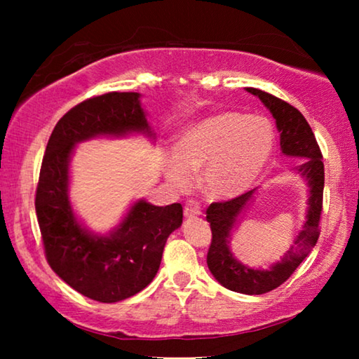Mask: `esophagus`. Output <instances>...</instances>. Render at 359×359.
<instances>
[{"instance_id": "obj_1", "label": "esophagus", "mask_w": 359, "mask_h": 359, "mask_svg": "<svg viewBox=\"0 0 359 359\" xmlns=\"http://www.w3.org/2000/svg\"><path fill=\"white\" fill-rule=\"evenodd\" d=\"M184 214L185 217H196L203 214L201 204H199L196 199H188L185 208H184Z\"/></svg>"}]
</instances>
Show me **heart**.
I'll list each match as a JSON object with an SVG mask.
<instances>
[{"mask_svg":"<svg viewBox=\"0 0 359 359\" xmlns=\"http://www.w3.org/2000/svg\"><path fill=\"white\" fill-rule=\"evenodd\" d=\"M276 142L274 126L266 117L241 111L215 112L191 125L168 161V175L185 188L191 171L203 169L205 191L234 198L252 187L269 161Z\"/></svg>","mask_w":359,"mask_h":359,"instance_id":"heart-1","label":"heart"}]
</instances>
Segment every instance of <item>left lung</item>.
Instances as JSON below:
<instances>
[{"instance_id": "1", "label": "left lung", "mask_w": 359, "mask_h": 359, "mask_svg": "<svg viewBox=\"0 0 359 359\" xmlns=\"http://www.w3.org/2000/svg\"><path fill=\"white\" fill-rule=\"evenodd\" d=\"M248 93L263 101L276 118L277 130L280 133V149L288 156L307 158L297 171L307 180L311 187L309 198L307 220L302 231L297 234L294 245L285 253L282 261H278L269 269H252L239 263L229 250L231 231H233L241 212L250 201L255 188L228 201L212 203L205 210V218L210 223L212 242L208 252V266L218 282L224 288L242 294H263L276 290L283 282H287L296 271L304 258L311 253L320 236V215L323 209V188H325V166L321 161V150L313 136V131L304 115L296 107L288 104L277 96L266 93L258 88H247Z\"/></svg>"}]
</instances>
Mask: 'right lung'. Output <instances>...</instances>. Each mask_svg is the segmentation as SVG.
I'll return each instance as SVG.
<instances>
[{"mask_svg":"<svg viewBox=\"0 0 359 359\" xmlns=\"http://www.w3.org/2000/svg\"><path fill=\"white\" fill-rule=\"evenodd\" d=\"M128 133L151 136L139 93L111 92L82 101L53 128L36 188V215L47 263L71 288L100 302L123 301L154 280L169 234L184 217L179 203L158 208L141 199L107 236L88 233L77 222L68 196L74 145Z\"/></svg>","mask_w":359,"mask_h":359,"instance_id":"1","label":"right lung"}]
</instances>
